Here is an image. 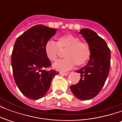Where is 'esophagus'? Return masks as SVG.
<instances>
[{"label": "esophagus", "mask_w": 122, "mask_h": 122, "mask_svg": "<svg viewBox=\"0 0 122 122\" xmlns=\"http://www.w3.org/2000/svg\"><path fill=\"white\" fill-rule=\"evenodd\" d=\"M60 74L61 75H64V76H67V75H69V72H60Z\"/></svg>", "instance_id": "1"}]
</instances>
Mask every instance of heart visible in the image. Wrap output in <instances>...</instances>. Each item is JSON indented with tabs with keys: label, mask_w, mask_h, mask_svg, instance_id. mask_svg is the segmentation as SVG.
<instances>
[{
	"label": "heart",
	"mask_w": 122,
	"mask_h": 122,
	"mask_svg": "<svg viewBox=\"0 0 122 122\" xmlns=\"http://www.w3.org/2000/svg\"><path fill=\"white\" fill-rule=\"evenodd\" d=\"M59 50H65L64 51L65 58L53 65V69L59 71H69L76 64L78 66L84 65L91 55L90 48L87 43L81 42L79 38L70 34L59 37L57 43L49 40L44 46L46 56L51 61L57 60Z\"/></svg>",
	"instance_id": "b5f03b06"
}]
</instances>
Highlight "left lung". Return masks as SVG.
Returning <instances> with one entry per match:
<instances>
[{
	"label": "left lung",
	"instance_id": "1",
	"mask_svg": "<svg viewBox=\"0 0 122 122\" xmlns=\"http://www.w3.org/2000/svg\"><path fill=\"white\" fill-rule=\"evenodd\" d=\"M91 51L90 60L86 65L77 71L80 74L79 82L71 86V90L80 100L95 97L102 90L110 66V50L105 40L89 29H80Z\"/></svg>",
	"mask_w": 122,
	"mask_h": 122
}]
</instances>
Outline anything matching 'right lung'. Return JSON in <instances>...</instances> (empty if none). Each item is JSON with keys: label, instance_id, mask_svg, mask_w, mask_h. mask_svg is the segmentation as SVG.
<instances>
[{"label": "right lung", "instance_id": "obj_1", "mask_svg": "<svg viewBox=\"0 0 122 122\" xmlns=\"http://www.w3.org/2000/svg\"><path fill=\"white\" fill-rule=\"evenodd\" d=\"M56 31L44 25H35L20 35L15 42L12 54L14 80L21 92L30 99L44 97L52 78L59 73L44 70L51 66L44 46Z\"/></svg>", "mask_w": 122, "mask_h": 122}]
</instances>
